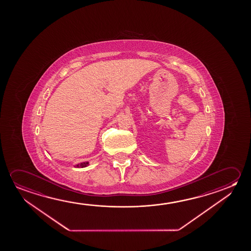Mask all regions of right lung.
Instances as JSON below:
<instances>
[{"mask_svg": "<svg viewBox=\"0 0 251 251\" xmlns=\"http://www.w3.org/2000/svg\"><path fill=\"white\" fill-rule=\"evenodd\" d=\"M89 162H81V163H78L76 165H75V168H85V167L89 166Z\"/></svg>", "mask_w": 251, "mask_h": 251, "instance_id": "obj_1", "label": "right lung"}]
</instances>
